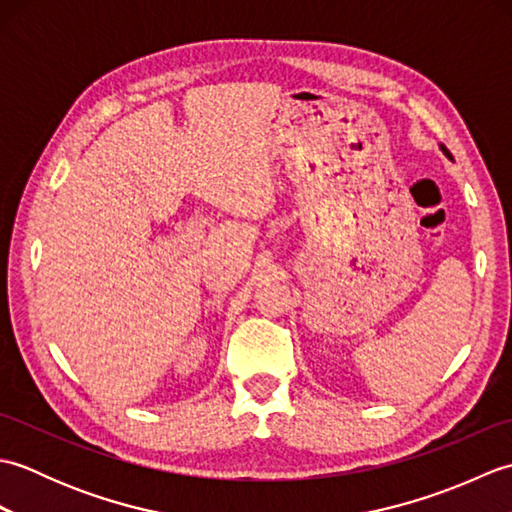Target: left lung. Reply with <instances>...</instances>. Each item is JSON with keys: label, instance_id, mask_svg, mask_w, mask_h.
<instances>
[{"label": "left lung", "instance_id": "left-lung-1", "mask_svg": "<svg viewBox=\"0 0 512 512\" xmlns=\"http://www.w3.org/2000/svg\"><path fill=\"white\" fill-rule=\"evenodd\" d=\"M440 151H442V154H444V156H447L449 160H453V156H451V151H449L447 147H444V145H440Z\"/></svg>", "mask_w": 512, "mask_h": 512}]
</instances>
